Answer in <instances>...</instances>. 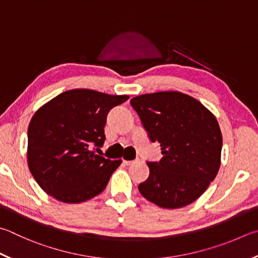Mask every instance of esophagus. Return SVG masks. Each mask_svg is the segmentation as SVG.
I'll return each mask as SVG.
<instances>
[{
  "mask_svg": "<svg viewBox=\"0 0 258 258\" xmlns=\"http://www.w3.org/2000/svg\"><path fill=\"white\" fill-rule=\"evenodd\" d=\"M135 161L137 160H124L123 162H124V165L130 166V165H133V163H135Z\"/></svg>",
  "mask_w": 258,
  "mask_h": 258,
  "instance_id": "obj_1",
  "label": "esophagus"
}]
</instances>
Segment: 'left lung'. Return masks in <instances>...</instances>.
I'll list each match as a JSON object with an SVG mask.
<instances>
[{
	"label": "left lung",
	"mask_w": 258,
	"mask_h": 258,
	"mask_svg": "<svg viewBox=\"0 0 258 258\" xmlns=\"http://www.w3.org/2000/svg\"><path fill=\"white\" fill-rule=\"evenodd\" d=\"M163 157L147 162L149 178L139 185L143 198L163 209L186 207L202 195L221 163L222 134L215 116L199 100L178 91L131 99Z\"/></svg>",
	"instance_id": "obj_1"
}]
</instances>
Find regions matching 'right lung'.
<instances>
[{
	"instance_id": "add662e5",
	"label": "right lung",
	"mask_w": 258,
	"mask_h": 258,
	"mask_svg": "<svg viewBox=\"0 0 258 258\" xmlns=\"http://www.w3.org/2000/svg\"><path fill=\"white\" fill-rule=\"evenodd\" d=\"M128 98L73 89L36 111L28 127L27 159L41 189L59 202L81 203L106 188L121 160L96 154L91 145L100 151L108 111Z\"/></svg>"
}]
</instances>
